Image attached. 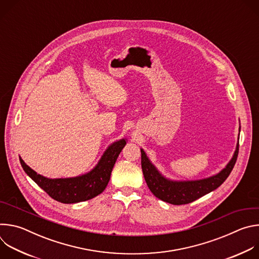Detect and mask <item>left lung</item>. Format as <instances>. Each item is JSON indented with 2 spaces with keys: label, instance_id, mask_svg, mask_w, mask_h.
<instances>
[{
  "label": "left lung",
  "instance_id": "8db88e82",
  "mask_svg": "<svg viewBox=\"0 0 259 259\" xmlns=\"http://www.w3.org/2000/svg\"><path fill=\"white\" fill-rule=\"evenodd\" d=\"M240 129L241 127L239 128V132ZM140 151L143 176L151 192L164 202L173 205H183L192 203L211 193L225 182L236 164L239 153V142L237 143L233 158L223 170L215 175L198 180H172L165 177L151 162L145 152L142 149Z\"/></svg>",
  "mask_w": 259,
  "mask_h": 259
}]
</instances>
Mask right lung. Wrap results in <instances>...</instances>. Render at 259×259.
I'll use <instances>...</instances> for the list:
<instances>
[{"mask_svg": "<svg viewBox=\"0 0 259 259\" xmlns=\"http://www.w3.org/2000/svg\"><path fill=\"white\" fill-rule=\"evenodd\" d=\"M122 138L108 145L96 166L83 175L69 178H47L38 174L19 157L24 172L52 199L63 204H75L90 200L101 194L109 181L114 165L126 145Z\"/></svg>", "mask_w": 259, "mask_h": 259, "instance_id": "add662e5", "label": "right lung"}]
</instances>
